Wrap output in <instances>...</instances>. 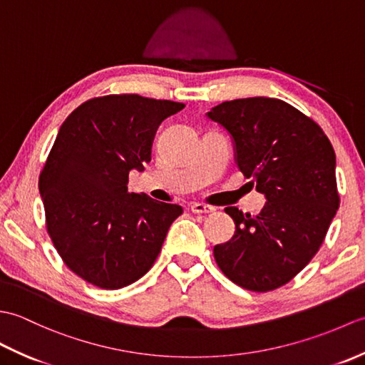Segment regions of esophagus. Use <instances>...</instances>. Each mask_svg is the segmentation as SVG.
<instances>
[{"label": "esophagus", "instance_id": "34e87169", "mask_svg": "<svg viewBox=\"0 0 365 365\" xmlns=\"http://www.w3.org/2000/svg\"><path fill=\"white\" fill-rule=\"evenodd\" d=\"M191 212L196 213V215H208V213H215L216 208L210 207V205H205V204H192L191 205Z\"/></svg>", "mask_w": 365, "mask_h": 365}]
</instances>
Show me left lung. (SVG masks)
Wrapping results in <instances>:
<instances>
[{
    "mask_svg": "<svg viewBox=\"0 0 365 365\" xmlns=\"http://www.w3.org/2000/svg\"><path fill=\"white\" fill-rule=\"evenodd\" d=\"M207 118L230 135L238 169L267 199L257 216L226 208L235 234L213 247L215 260L243 289L274 290L311 262L336 216L334 149L312 119L279 98L230 100Z\"/></svg>",
    "mask_w": 365,
    "mask_h": 365,
    "instance_id": "8db88e82",
    "label": "left lung"
}]
</instances>
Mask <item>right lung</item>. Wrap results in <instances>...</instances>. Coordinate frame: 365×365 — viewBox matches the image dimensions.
I'll use <instances>...</instances> for the list:
<instances>
[{
	"label": "right lung",
	"instance_id": "1",
	"mask_svg": "<svg viewBox=\"0 0 365 365\" xmlns=\"http://www.w3.org/2000/svg\"><path fill=\"white\" fill-rule=\"evenodd\" d=\"M183 103L136 94L80 105L61 125L38 177L46 229L66 265L100 289L136 282L157 260L180 205L128 192L152 158L160 123Z\"/></svg>",
	"mask_w": 365,
	"mask_h": 365
}]
</instances>
